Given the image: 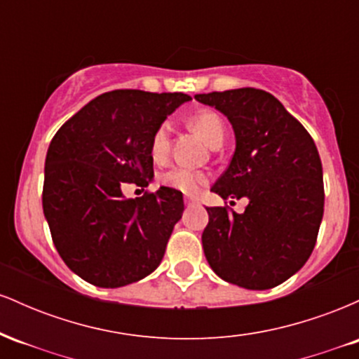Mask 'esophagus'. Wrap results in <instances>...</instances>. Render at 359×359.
Wrapping results in <instances>:
<instances>
[{
    "instance_id": "34e87169",
    "label": "esophagus",
    "mask_w": 359,
    "mask_h": 359,
    "mask_svg": "<svg viewBox=\"0 0 359 359\" xmlns=\"http://www.w3.org/2000/svg\"><path fill=\"white\" fill-rule=\"evenodd\" d=\"M185 204H187V205H194V204H197V201L192 199V197H185Z\"/></svg>"
}]
</instances>
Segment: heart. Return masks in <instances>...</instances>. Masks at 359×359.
<instances>
[{
  "instance_id": "b5f03b06",
  "label": "heart",
  "mask_w": 359,
  "mask_h": 359,
  "mask_svg": "<svg viewBox=\"0 0 359 359\" xmlns=\"http://www.w3.org/2000/svg\"><path fill=\"white\" fill-rule=\"evenodd\" d=\"M191 126L212 148L219 147L224 140V123L214 111H197L196 114H192ZM168 151H170V125L162 123L154 131V137L150 140V155L155 162H163ZM160 182L184 194H196L205 182V175L203 172L177 167L163 172L160 175Z\"/></svg>"
}]
</instances>
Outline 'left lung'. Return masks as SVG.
I'll return each instance as SVG.
<instances>
[{
    "label": "left lung",
    "instance_id": "1",
    "mask_svg": "<svg viewBox=\"0 0 359 359\" xmlns=\"http://www.w3.org/2000/svg\"><path fill=\"white\" fill-rule=\"evenodd\" d=\"M196 100L224 114L236 138L231 162L211 191L222 199H248L243 214L205 208V259L217 277L238 287H277L311 257L323 221V163L314 140L262 89L196 94Z\"/></svg>",
    "mask_w": 359,
    "mask_h": 359
}]
</instances>
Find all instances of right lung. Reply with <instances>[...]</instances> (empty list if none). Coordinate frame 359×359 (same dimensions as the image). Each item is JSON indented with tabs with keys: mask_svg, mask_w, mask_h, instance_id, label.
<instances>
[{
	"mask_svg": "<svg viewBox=\"0 0 359 359\" xmlns=\"http://www.w3.org/2000/svg\"><path fill=\"white\" fill-rule=\"evenodd\" d=\"M191 96L118 89L64 123L45 158L43 214L65 265L102 288L125 287L162 262L182 217V192L160 187L126 199L123 187L154 180V131Z\"/></svg>",
	"mask_w": 359,
	"mask_h": 359,
	"instance_id": "obj_1",
	"label": "right lung"
}]
</instances>
